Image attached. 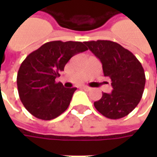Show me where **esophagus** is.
I'll return each mask as SVG.
<instances>
[{
  "label": "esophagus",
  "mask_w": 157,
  "mask_h": 157,
  "mask_svg": "<svg viewBox=\"0 0 157 157\" xmlns=\"http://www.w3.org/2000/svg\"><path fill=\"white\" fill-rule=\"evenodd\" d=\"M81 88H83L84 90H86V91H90L91 90V87H89L87 86H81Z\"/></svg>",
  "instance_id": "obj_1"
}]
</instances>
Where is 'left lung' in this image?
Returning <instances> with one entry per match:
<instances>
[{
    "mask_svg": "<svg viewBox=\"0 0 157 157\" xmlns=\"http://www.w3.org/2000/svg\"><path fill=\"white\" fill-rule=\"evenodd\" d=\"M84 44L100 59L104 76L112 82V93H103L101 99L94 102L95 108L113 120L127 116L139 104L144 91L146 78L142 63L117 43L98 40Z\"/></svg>",
    "mask_w": 157,
    "mask_h": 157,
    "instance_id": "left-lung-1",
    "label": "left lung"
}]
</instances>
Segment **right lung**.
<instances>
[{
  "label": "right lung",
  "instance_id": "obj_1",
  "mask_svg": "<svg viewBox=\"0 0 157 157\" xmlns=\"http://www.w3.org/2000/svg\"><path fill=\"white\" fill-rule=\"evenodd\" d=\"M86 51L81 42L52 41L24 59L17 73V88L24 107L33 116L50 121L68 108L77 88L63 87L55 79L71 57Z\"/></svg>",
  "mask_w": 157,
  "mask_h": 157
}]
</instances>
